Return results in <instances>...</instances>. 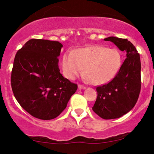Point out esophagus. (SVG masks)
I'll list each match as a JSON object with an SVG mask.
<instances>
[{"instance_id":"esophagus-1","label":"esophagus","mask_w":154,"mask_h":154,"mask_svg":"<svg viewBox=\"0 0 154 154\" xmlns=\"http://www.w3.org/2000/svg\"><path fill=\"white\" fill-rule=\"evenodd\" d=\"M79 89H85L86 87H85V85H81V84H79Z\"/></svg>"}]
</instances>
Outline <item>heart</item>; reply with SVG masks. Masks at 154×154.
Masks as SVG:
<instances>
[{"label":"heart","mask_w":154,"mask_h":154,"mask_svg":"<svg viewBox=\"0 0 154 154\" xmlns=\"http://www.w3.org/2000/svg\"><path fill=\"white\" fill-rule=\"evenodd\" d=\"M123 58L119 50L94 45L68 51L62 60V69L67 79L73 80L84 72L93 85H103L111 81L121 68Z\"/></svg>","instance_id":"b5f03b06"}]
</instances>
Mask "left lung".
Returning <instances> with one entry per match:
<instances>
[{
    "mask_svg": "<svg viewBox=\"0 0 154 154\" xmlns=\"http://www.w3.org/2000/svg\"><path fill=\"white\" fill-rule=\"evenodd\" d=\"M104 41L112 42L126 52L125 60L115 77L96 88L97 97L92 110L109 120L125 115L137 103L141 90V62L137 50L128 39L111 36Z\"/></svg>",
    "mask_w": 154,
    "mask_h": 154,
    "instance_id": "1",
    "label": "left lung"
}]
</instances>
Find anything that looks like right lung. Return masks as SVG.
Returning a JSON list of instances; mask_svg holds the SVG:
<instances>
[{"label":"right lung","mask_w":154,"mask_h":154,"mask_svg":"<svg viewBox=\"0 0 154 154\" xmlns=\"http://www.w3.org/2000/svg\"><path fill=\"white\" fill-rule=\"evenodd\" d=\"M62 46L58 41L33 38L14 57L12 92L20 106L36 119L57 117L78 88L60 73L58 57Z\"/></svg>","instance_id":"right-lung-1"}]
</instances>
